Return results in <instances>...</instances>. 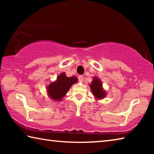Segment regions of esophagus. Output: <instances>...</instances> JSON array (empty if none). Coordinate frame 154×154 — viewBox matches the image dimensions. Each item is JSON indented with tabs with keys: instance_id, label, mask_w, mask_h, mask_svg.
Listing matches in <instances>:
<instances>
[{
	"instance_id": "1",
	"label": "esophagus",
	"mask_w": 154,
	"mask_h": 154,
	"mask_svg": "<svg viewBox=\"0 0 154 154\" xmlns=\"http://www.w3.org/2000/svg\"><path fill=\"white\" fill-rule=\"evenodd\" d=\"M78 80H79V82H83V77L82 76V75H79V76L78 77Z\"/></svg>"
}]
</instances>
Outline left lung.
Here are the masks:
<instances>
[{"label": "left lung", "mask_w": 154, "mask_h": 154, "mask_svg": "<svg viewBox=\"0 0 154 154\" xmlns=\"http://www.w3.org/2000/svg\"><path fill=\"white\" fill-rule=\"evenodd\" d=\"M92 94L97 98H103L105 96V92L103 90L102 83L97 78H94L90 85Z\"/></svg>", "instance_id": "obj_1"}]
</instances>
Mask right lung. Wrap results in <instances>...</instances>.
Instances as JSON below:
<instances>
[{
	"mask_svg": "<svg viewBox=\"0 0 154 154\" xmlns=\"http://www.w3.org/2000/svg\"><path fill=\"white\" fill-rule=\"evenodd\" d=\"M77 82V77H68L62 72L57 77L56 82L51 83L48 88L49 96L54 100H61L66 93L69 91L70 87Z\"/></svg>",
	"mask_w": 154,
	"mask_h": 154,
	"instance_id": "add662e5",
	"label": "right lung"
}]
</instances>
